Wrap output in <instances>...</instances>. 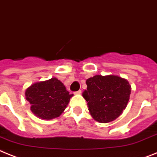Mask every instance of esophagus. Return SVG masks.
Instances as JSON below:
<instances>
[{"mask_svg":"<svg viewBox=\"0 0 157 157\" xmlns=\"http://www.w3.org/2000/svg\"><path fill=\"white\" fill-rule=\"evenodd\" d=\"M81 93V90H79L77 92H75V94L76 95H80Z\"/></svg>","mask_w":157,"mask_h":157,"instance_id":"esophagus-1","label":"esophagus"}]
</instances>
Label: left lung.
Listing matches in <instances>:
<instances>
[{
    "instance_id": "8db88e82",
    "label": "left lung",
    "mask_w": 157,
    "mask_h": 157,
    "mask_svg": "<svg viewBox=\"0 0 157 157\" xmlns=\"http://www.w3.org/2000/svg\"><path fill=\"white\" fill-rule=\"evenodd\" d=\"M86 85L82 96L95 121L109 123L123 113L131 94V86L126 79L115 75H96L87 80Z\"/></svg>"
}]
</instances>
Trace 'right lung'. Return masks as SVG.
<instances>
[{
  "instance_id": "obj_1",
  "label": "right lung",
  "mask_w": 157,
  "mask_h": 157,
  "mask_svg": "<svg viewBox=\"0 0 157 157\" xmlns=\"http://www.w3.org/2000/svg\"><path fill=\"white\" fill-rule=\"evenodd\" d=\"M72 96L56 77L34 83L25 90V98L31 105L32 113L42 120L60 117Z\"/></svg>"
}]
</instances>
